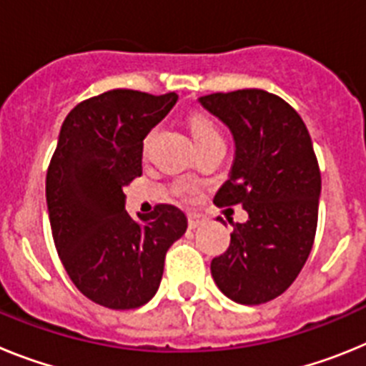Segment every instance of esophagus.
<instances>
[{
    "label": "esophagus",
    "mask_w": 366,
    "mask_h": 366,
    "mask_svg": "<svg viewBox=\"0 0 366 366\" xmlns=\"http://www.w3.org/2000/svg\"><path fill=\"white\" fill-rule=\"evenodd\" d=\"M203 222H205V218H203L202 214H196V212H190L189 214V227L190 229H198Z\"/></svg>",
    "instance_id": "obj_1"
}]
</instances>
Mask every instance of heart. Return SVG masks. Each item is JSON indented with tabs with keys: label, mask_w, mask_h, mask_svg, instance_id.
<instances>
[{
	"label": "heart",
	"mask_w": 366,
	"mask_h": 366,
	"mask_svg": "<svg viewBox=\"0 0 366 366\" xmlns=\"http://www.w3.org/2000/svg\"><path fill=\"white\" fill-rule=\"evenodd\" d=\"M190 130H192L194 143H202L205 139L219 135L218 130H216V126L209 119L203 117V115H196V117L190 119Z\"/></svg>",
	"instance_id": "heart-1"
}]
</instances>
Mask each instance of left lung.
<instances>
[{"instance_id":"1","label":"left lung","mask_w":366,"mask_h":366,"mask_svg":"<svg viewBox=\"0 0 366 366\" xmlns=\"http://www.w3.org/2000/svg\"><path fill=\"white\" fill-rule=\"evenodd\" d=\"M198 102L234 141L229 179L214 203H240L249 214L232 223L229 249L212 258V279L234 302L264 304L292 286L312 251L321 196L312 137L299 113L264 89L212 93Z\"/></svg>"}]
</instances>
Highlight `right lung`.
<instances>
[{
	"label": "right lung",
	"instance_id": "right-lung-1",
	"mask_svg": "<svg viewBox=\"0 0 366 366\" xmlns=\"http://www.w3.org/2000/svg\"><path fill=\"white\" fill-rule=\"evenodd\" d=\"M176 102V93L112 89L74 106L58 135L45 179L54 245L79 292L104 308L147 304L187 231L174 205L139 219L124 209V187L143 174L144 137Z\"/></svg>",
	"mask_w": 366,
	"mask_h": 366
}]
</instances>
